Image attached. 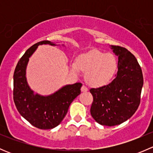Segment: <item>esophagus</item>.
I'll return each mask as SVG.
<instances>
[{
  "label": "esophagus",
  "instance_id": "34e87169",
  "mask_svg": "<svg viewBox=\"0 0 153 153\" xmlns=\"http://www.w3.org/2000/svg\"><path fill=\"white\" fill-rule=\"evenodd\" d=\"M81 92H87L88 91V88L86 87L85 86H82V87H81Z\"/></svg>",
  "mask_w": 153,
  "mask_h": 153
}]
</instances>
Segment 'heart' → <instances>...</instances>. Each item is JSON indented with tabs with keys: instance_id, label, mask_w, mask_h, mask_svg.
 I'll use <instances>...</instances> for the list:
<instances>
[{
	"instance_id": "obj_1",
	"label": "heart",
	"mask_w": 153,
	"mask_h": 153,
	"mask_svg": "<svg viewBox=\"0 0 153 153\" xmlns=\"http://www.w3.org/2000/svg\"><path fill=\"white\" fill-rule=\"evenodd\" d=\"M117 61L111 53L91 50L80 55L76 62H72L71 69L75 73L80 69L85 72L86 82L93 87L107 85L117 70Z\"/></svg>"
}]
</instances>
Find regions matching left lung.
<instances>
[{
  "label": "left lung",
  "mask_w": 153,
  "mask_h": 153,
  "mask_svg": "<svg viewBox=\"0 0 153 153\" xmlns=\"http://www.w3.org/2000/svg\"><path fill=\"white\" fill-rule=\"evenodd\" d=\"M110 48L118 58L116 78L108 85L89 90L93 96L91 115L98 124L109 126L122 124L136 112L143 84L135 57L126 48Z\"/></svg>",
  "instance_id": "obj_1"
}]
</instances>
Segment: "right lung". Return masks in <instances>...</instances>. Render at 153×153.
Masks as SVG:
<instances>
[{"label":"right lung","mask_w":153,"mask_h":153,"mask_svg":"<svg viewBox=\"0 0 153 153\" xmlns=\"http://www.w3.org/2000/svg\"><path fill=\"white\" fill-rule=\"evenodd\" d=\"M56 46L43 41L29 48L18 61L13 75V98L17 109L27 121L37 128L49 129L61 124L71 103L81 93L82 84L65 85L49 95L35 93L27 83L26 70L29 58L39 45ZM63 46H64L63 44Z\"/></svg>","instance_id":"obj_1"}]
</instances>
